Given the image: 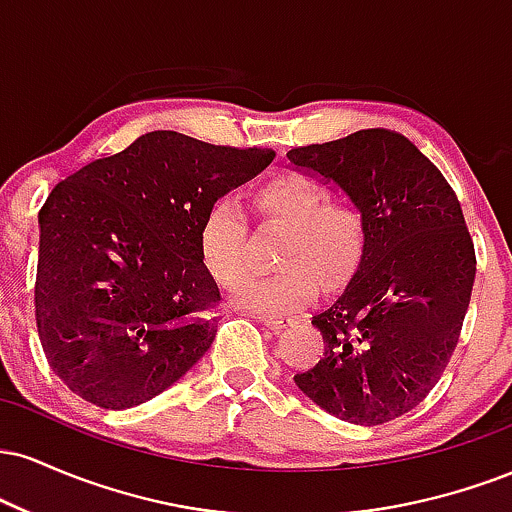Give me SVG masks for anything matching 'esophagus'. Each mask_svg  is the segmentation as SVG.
Segmentation results:
<instances>
[{"instance_id":"esophagus-1","label":"esophagus","mask_w":512,"mask_h":512,"mask_svg":"<svg viewBox=\"0 0 512 512\" xmlns=\"http://www.w3.org/2000/svg\"><path fill=\"white\" fill-rule=\"evenodd\" d=\"M262 325H267L269 330H284V327H291L296 322V317L291 315H262L260 317Z\"/></svg>"}]
</instances>
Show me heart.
<instances>
[{"instance_id":"1","label":"heart","mask_w":512,"mask_h":512,"mask_svg":"<svg viewBox=\"0 0 512 512\" xmlns=\"http://www.w3.org/2000/svg\"><path fill=\"white\" fill-rule=\"evenodd\" d=\"M255 209L267 226L284 231L274 252L269 276H240L231 286V301L248 310L284 313L313 296V274L334 284L354 267L363 245L361 221L342 202H325L315 180L286 173L257 187ZM248 238L243 209L233 197L211 204L199 228V255L211 279L228 286L243 272Z\"/></svg>"}]
</instances>
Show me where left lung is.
<instances>
[{
	"label": "left lung",
	"instance_id": "left-lung-1",
	"mask_svg": "<svg viewBox=\"0 0 512 512\" xmlns=\"http://www.w3.org/2000/svg\"><path fill=\"white\" fill-rule=\"evenodd\" d=\"M286 156L337 185L363 231L354 276L313 315L325 351L293 380L337 419L387 424L424 402L460 339L477 274L462 207L440 170L390 129H361Z\"/></svg>",
	"mask_w": 512,
	"mask_h": 512
}]
</instances>
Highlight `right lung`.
Instances as JSON below:
<instances>
[{
	"mask_svg": "<svg viewBox=\"0 0 512 512\" xmlns=\"http://www.w3.org/2000/svg\"><path fill=\"white\" fill-rule=\"evenodd\" d=\"M274 156L158 129L50 192L38 214L35 320L69 390L103 409L137 407L207 354L221 293L199 228Z\"/></svg>",
	"mask_w": 512,
	"mask_h": 512,
	"instance_id": "add662e5",
	"label": "right lung"
}]
</instances>
